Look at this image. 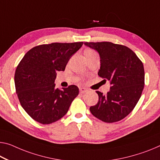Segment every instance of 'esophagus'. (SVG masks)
Returning a JSON list of instances; mask_svg holds the SVG:
<instances>
[{"mask_svg":"<svg viewBox=\"0 0 160 160\" xmlns=\"http://www.w3.org/2000/svg\"><path fill=\"white\" fill-rule=\"evenodd\" d=\"M79 91H80L81 93H86V92H87L88 89H87V88L81 87V88H79Z\"/></svg>","mask_w":160,"mask_h":160,"instance_id":"1","label":"esophagus"}]
</instances>
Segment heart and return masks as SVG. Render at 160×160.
Returning a JSON list of instances; mask_svg holds the SVG:
<instances>
[{
  "label": "heart",
  "instance_id": "1",
  "mask_svg": "<svg viewBox=\"0 0 160 160\" xmlns=\"http://www.w3.org/2000/svg\"><path fill=\"white\" fill-rule=\"evenodd\" d=\"M92 51H93L92 50H90V49H88V50H87L85 51V52H92Z\"/></svg>",
  "mask_w": 160,
  "mask_h": 160
}]
</instances>
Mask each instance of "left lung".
<instances>
[{
  "instance_id": "8db88e82",
  "label": "left lung",
  "mask_w": 160,
  "mask_h": 160,
  "mask_svg": "<svg viewBox=\"0 0 160 160\" xmlns=\"http://www.w3.org/2000/svg\"><path fill=\"white\" fill-rule=\"evenodd\" d=\"M100 56L98 72L104 80L110 81L107 94L97 91L99 101L89 108L95 117L107 123L119 122L126 117L137 104L144 85L143 63L127 46L111 42H85Z\"/></svg>"
}]
</instances>
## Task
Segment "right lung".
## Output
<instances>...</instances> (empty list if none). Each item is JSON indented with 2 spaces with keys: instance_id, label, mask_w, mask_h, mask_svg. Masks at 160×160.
Returning <instances> with one entry per match:
<instances>
[{
  "instance_id": "1",
  "label": "right lung",
  "mask_w": 160,
  "mask_h": 160,
  "mask_svg": "<svg viewBox=\"0 0 160 160\" xmlns=\"http://www.w3.org/2000/svg\"><path fill=\"white\" fill-rule=\"evenodd\" d=\"M82 45L83 42L39 45L29 50L18 63L14 77L16 94L21 107L35 121L51 124L67 113L78 88H56V72L65 70Z\"/></svg>"
}]
</instances>
